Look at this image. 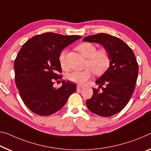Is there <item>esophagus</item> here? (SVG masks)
Instances as JSON below:
<instances>
[{
  "label": "esophagus",
  "mask_w": 151,
  "mask_h": 151,
  "mask_svg": "<svg viewBox=\"0 0 151 151\" xmlns=\"http://www.w3.org/2000/svg\"><path fill=\"white\" fill-rule=\"evenodd\" d=\"M83 88L82 86H80V85H77V90H81Z\"/></svg>",
  "instance_id": "esophagus-1"
}]
</instances>
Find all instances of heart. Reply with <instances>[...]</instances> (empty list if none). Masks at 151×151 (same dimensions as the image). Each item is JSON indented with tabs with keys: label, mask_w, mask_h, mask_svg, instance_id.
<instances>
[{
	"label": "heart",
	"mask_w": 151,
	"mask_h": 151,
	"mask_svg": "<svg viewBox=\"0 0 151 151\" xmlns=\"http://www.w3.org/2000/svg\"><path fill=\"white\" fill-rule=\"evenodd\" d=\"M77 50L87 58L86 66L90 67L96 75H101L107 69L110 64V58L105 50H97L96 46L90 42H83L77 46ZM66 51L60 53L59 60L63 68L65 67ZM87 68L83 71H74L69 73L67 78L71 82L78 84H84L92 77V71Z\"/></svg>",
	"instance_id": "heart-1"
}]
</instances>
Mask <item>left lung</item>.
Returning a JSON list of instances; mask_svg holds the SVG:
<instances>
[{"label": "left lung", "instance_id": "8db88e82", "mask_svg": "<svg viewBox=\"0 0 151 151\" xmlns=\"http://www.w3.org/2000/svg\"><path fill=\"white\" fill-rule=\"evenodd\" d=\"M83 41L101 44L109 56V68L96 81L101 92L92 89L93 95L86 105L94 114L111 117L126 106L135 89L138 74L135 55L121 39L107 34L86 36Z\"/></svg>", "mask_w": 151, "mask_h": 151}]
</instances>
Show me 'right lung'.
Listing matches in <instances>:
<instances>
[{"instance_id": "obj_1", "label": "right lung", "mask_w": 151, "mask_h": 151, "mask_svg": "<svg viewBox=\"0 0 151 151\" xmlns=\"http://www.w3.org/2000/svg\"><path fill=\"white\" fill-rule=\"evenodd\" d=\"M80 38L46 32L34 36L22 46L14 63L15 83L22 101L32 112L41 116L52 115L76 90V84L65 80L59 88L53 84L62 78L60 53Z\"/></svg>"}]
</instances>
